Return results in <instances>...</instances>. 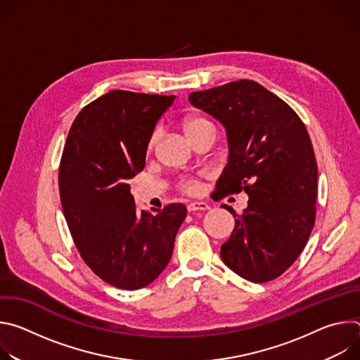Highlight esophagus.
Here are the masks:
<instances>
[{"instance_id":"34e87169","label":"esophagus","mask_w":360,"mask_h":360,"mask_svg":"<svg viewBox=\"0 0 360 360\" xmlns=\"http://www.w3.org/2000/svg\"><path fill=\"white\" fill-rule=\"evenodd\" d=\"M188 212H195V211H208L210 205L207 202H191L188 203Z\"/></svg>"}]
</instances>
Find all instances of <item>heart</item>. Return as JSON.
Segmentation results:
<instances>
[{
  "label": "heart",
  "mask_w": 360,
  "mask_h": 360,
  "mask_svg": "<svg viewBox=\"0 0 360 360\" xmlns=\"http://www.w3.org/2000/svg\"><path fill=\"white\" fill-rule=\"evenodd\" d=\"M182 127H184V131H185V134L189 139L193 135L200 134V132H207V131H214L215 132V128H214L212 122L207 118H203V117H189L184 121ZM157 138H158V132H153L150 139H149V148L153 146ZM181 188H182V191H185L188 193H195L199 189V184L195 179H185V181H182Z\"/></svg>",
  "instance_id": "heart-1"
}]
</instances>
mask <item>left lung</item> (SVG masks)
Listing matches in <instances>:
<instances>
[{
    "label": "left lung",
    "mask_w": 360,
    "mask_h": 360,
    "mask_svg": "<svg viewBox=\"0 0 360 360\" xmlns=\"http://www.w3.org/2000/svg\"><path fill=\"white\" fill-rule=\"evenodd\" d=\"M188 99L226 131L229 157L217 192L249 196L221 258L246 281H272L296 261L315 224L318 165L309 134L285 101L255 81L196 91Z\"/></svg>",
    "instance_id": "8db88e82"
}]
</instances>
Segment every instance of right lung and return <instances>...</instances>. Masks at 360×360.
<instances>
[{"label":"right lung","instance_id":"add662e5","mask_svg":"<svg viewBox=\"0 0 360 360\" xmlns=\"http://www.w3.org/2000/svg\"><path fill=\"white\" fill-rule=\"evenodd\" d=\"M175 95L115 89L77 115L60 165L63 211L84 262L107 283L141 289L167 268L182 203L138 211L128 184L145 167L149 139Z\"/></svg>","mask_w":360,"mask_h":360}]
</instances>
